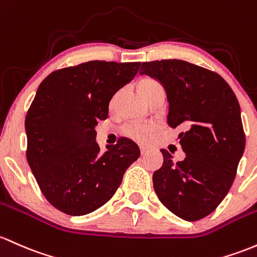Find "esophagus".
Instances as JSON below:
<instances>
[{
  "label": "esophagus",
  "mask_w": 257,
  "mask_h": 257,
  "mask_svg": "<svg viewBox=\"0 0 257 257\" xmlns=\"http://www.w3.org/2000/svg\"><path fill=\"white\" fill-rule=\"evenodd\" d=\"M148 151H149L148 148H145V146H140V152H142V155H145Z\"/></svg>",
  "instance_id": "esophagus-1"
}]
</instances>
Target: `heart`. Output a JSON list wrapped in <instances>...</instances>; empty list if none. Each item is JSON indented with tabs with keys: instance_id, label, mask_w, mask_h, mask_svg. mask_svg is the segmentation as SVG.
Returning a JSON list of instances; mask_svg holds the SVG:
<instances>
[{
	"instance_id": "b5f03b06",
	"label": "heart",
	"mask_w": 257,
	"mask_h": 257,
	"mask_svg": "<svg viewBox=\"0 0 257 257\" xmlns=\"http://www.w3.org/2000/svg\"><path fill=\"white\" fill-rule=\"evenodd\" d=\"M159 87H162V85H161L159 81L151 78L143 79V80L139 83V90L145 98L149 94H150L152 90L159 89ZM122 132L125 137L131 138V139L135 140V142L146 143L149 139H150L152 133L155 132V125H152V124L129 123L123 126Z\"/></svg>"
}]
</instances>
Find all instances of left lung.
<instances>
[{
  "label": "left lung",
  "instance_id": "obj_1",
  "mask_svg": "<svg viewBox=\"0 0 257 257\" xmlns=\"http://www.w3.org/2000/svg\"><path fill=\"white\" fill-rule=\"evenodd\" d=\"M140 74L165 86L168 124L185 129L179 134V144L187 156L176 162L166 149L161 150L165 160L152 177L155 191L179 218H204L229 191L245 149L235 94L216 72L187 61L143 62Z\"/></svg>",
  "mask_w": 257,
  "mask_h": 257
}]
</instances>
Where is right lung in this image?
I'll use <instances>...</instances> for the list:
<instances>
[{
  "mask_svg": "<svg viewBox=\"0 0 257 257\" xmlns=\"http://www.w3.org/2000/svg\"><path fill=\"white\" fill-rule=\"evenodd\" d=\"M140 64L90 61L41 81L25 117L27 160L42 195L62 212L83 216L103 206L139 159V148L126 138L101 154L95 125Z\"/></svg>",
  "mask_w": 257,
  "mask_h": 257,
  "instance_id": "add662e5",
  "label": "right lung"
}]
</instances>
